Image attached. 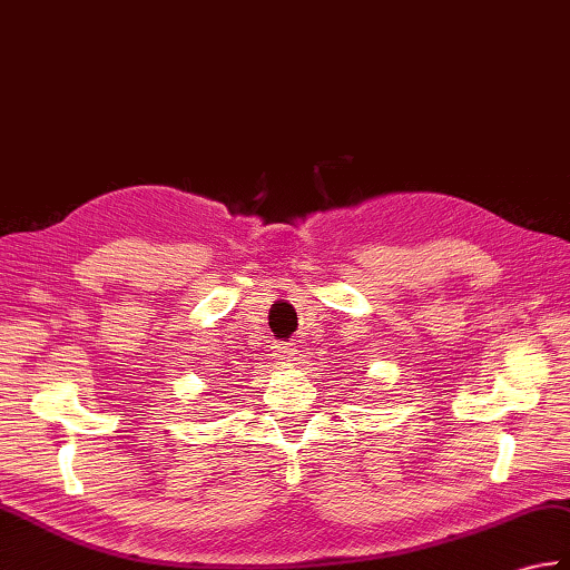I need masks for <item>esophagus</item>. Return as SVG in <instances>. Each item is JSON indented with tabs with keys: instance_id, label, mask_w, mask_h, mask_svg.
I'll use <instances>...</instances> for the list:
<instances>
[{
	"instance_id": "34e87169",
	"label": "esophagus",
	"mask_w": 570,
	"mask_h": 570,
	"mask_svg": "<svg viewBox=\"0 0 570 570\" xmlns=\"http://www.w3.org/2000/svg\"><path fill=\"white\" fill-rule=\"evenodd\" d=\"M294 354H296L294 342H284V345L276 347V356H279V360H282L284 364H286V362H291V360H294Z\"/></svg>"
}]
</instances>
